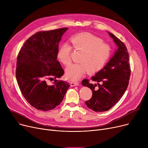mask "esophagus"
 Segmentation results:
<instances>
[{
  "label": "esophagus",
  "instance_id": "34e87169",
  "mask_svg": "<svg viewBox=\"0 0 148 148\" xmlns=\"http://www.w3.org/2000/svg\"><path fill=\"white\" fill-rule=\"evenodd\" d=\"M71 86H79V82H73L71 83Z\"/></svg>",
  "mask_w": 148,
  "mask_h": 148
}]
</instances>
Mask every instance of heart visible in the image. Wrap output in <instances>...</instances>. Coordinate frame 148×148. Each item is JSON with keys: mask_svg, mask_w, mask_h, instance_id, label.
Returning a JSON list of instances; mask_svg holds the SVG:
<instances>
[{"mask_svg": "<svg viewBox=\"0 0 148 148\" xmlns=\"http://www.w3.org/2000/svg\"><path fill=\"white\" fill-rule=\"evenodd\" d=\"M73 47L83 52L79 60L80 63L74 64L66 68L65 74L71 80H77L88 71L96 73L106 65L112 55L111 47L103 42L101 39L89 33L76 35L70 39ZM71 47L64 43L59 48L57 57L65 65L71 63L70 52Z\"/></svg>", "mask_w": 148, "mask_h": 148, "instance_id": "heart-1", "label": "heart"}]
</instances>
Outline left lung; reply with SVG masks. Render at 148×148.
<instances>
[{"mask_svg": "<svg viewBox=\"0 0 148 148\" xmlns=\"http://www.w3.org/2000/svg\"><path fill=\"white\" fill-rule=\"evenodd\" d=\"M118 47L106 65L91 79L97 84H92L88 79L82 85L89 88L92 98L85 102L90 109L96 112L107 111L122 98L128 86L131 69L129 54L125 45L112 33L108 32Z\"/></svg>", "mask_w": 148, "mask_h": 148, "instance_id": "8db88e82", "label": "left lung"}]
</instances>
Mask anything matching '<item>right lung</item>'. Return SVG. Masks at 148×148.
Here are the masks:
<instances>
[{
	"mask_svg": "<svg viewBox=\"0 0 148 148\" xmlns=\"http://www.w3.org/2000/svg\"><path fill=\"white\" fill-rule=\"evenodd\" d=\"M68 27L42 31L30 36L17 56L16 79L22 95L37 110L48 111L59 105L69 87L58 81L64 71L57 60L59 43ZM47 79L54 80L48 85Z\"/></svg>",
	"mask_w": 148,
	"mask_h": 148,
	"instance_id": "add662e5",
	"label": "right lung"
}]
</instances>
